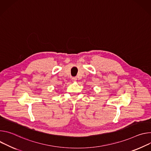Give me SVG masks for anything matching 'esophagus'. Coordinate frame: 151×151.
I'll list each match as a JSON object with an SVG mask.
<instances>
[{
    "mask_svg": "<svg viewBox=\"0 0 151 151\" xmlns=\"http://www.w3.org/2000/svg\"><path fill=\"white\" fill-rule=\"evenodd\" d=\"M77 80V78L76 77H73L72 78V81H76Z\"/></svg>",
    "mask_w": 151,
    "mask_h": 151,
    "instance_id": "34e87169",
    "label": "esophagus"
}]
</instances>
